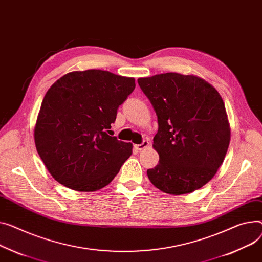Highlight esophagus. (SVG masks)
Returning a JSON list of instances; mask_svg holds the SVG:
<instances>
[{
    "label": "esophagus",
    "mask_w": 262,
    "mask_h": 262,
    "mask_svg": "<svg viewBox=\"0 0 262 262\" xmlns=\"http://www.w3.org/2000/svg\"><path fill=\"white\" fill-rule=\"evenodd\" d=\"M148 144H149V142H148L147 140H143V142H142L141 144H136L134 147H135V149H137V150H142L143 148L147 147Z\"/></svg>",
    "instance_id": "obj_1"
}]
</instances>
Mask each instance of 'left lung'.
<instances>
[{
  "label": "left lung",
  "mask_w": 262,
  "mask_h": 262,
  "mask_svg": "<svg viewBox=\"0 0 262 262\" xmlns=\"http://www.w3.org/2000/svg\"><path fill=\"white\" fill-rule=\"evenodd\" d=\"M156 112L154 148L159 163L147 169L150 182L164 193H191L210 181L228 151L231 129L219 93L196 76L166 73L139 78Z\"/></svg>",
  "instance_id": "8db88e82"
}]
</instances>
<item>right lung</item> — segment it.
I'll use <instances>...</instances> for the list:
<instances>
[{
  "label": "right lung",
  "instance_id": "add662e5",
  "mask_svg": "<svg viewBox=\"0 0 262 262\" xmlns=\"http://www.w3.org/2000/svg\"><path fill=\"white\" fill-rule=\"evenodd\" d=\"M135 79L100 69L68 73L47 91L34 143L59 183L79 191L106 186L129 158L133 144L107 134Z\"/></svg>",
  "mask_w": 262,
  "mask_h": 262
}]
</instances>
